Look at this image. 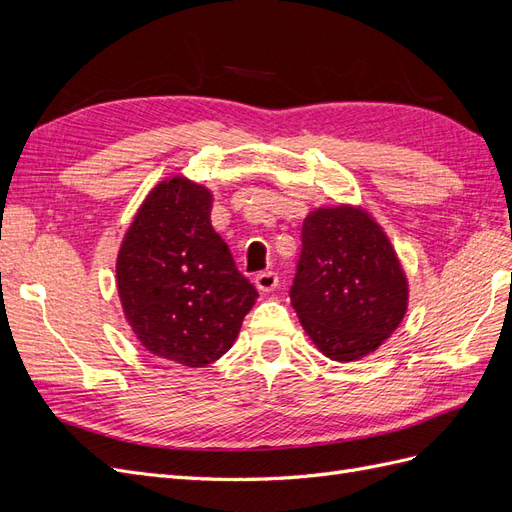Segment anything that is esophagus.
Wrapping results in <instances>:
<instances>
[{
    "mask_svg": "<svg viewBox=\"0 0 512 512\" xmlns=\"http://www.w3.org/2000/svg\"><path fill=\"white\" fill-rule=\"evenodd\" d=\"M254 284L260 292H271L277 288V284H280V277H277L275 271H262L254 277Z\"/></svg>",
    "mask_w": 512,
    "mask_h": 512,
    "instance_id": "1",
    "label": "esophagus"
}]
</instances>
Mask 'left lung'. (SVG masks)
Listing matches in <instances>:
<instances>
[{
	"label": "left lung",
	"instance_id": "obj_1",
	"mask_svg": "<svg viewBox=\"0 0 512 512\" xmlns=\"http://www.w3.org/2000/svg\"><path fill=\"white\" fill-rule=\"evenodd\" d=\"M301 243L290 299L305 333L333 361L374 352L408 307V280L389 237L363 209L339 205L309 213Z\"/></svg>",
	"mask_w": 512,
	"mask_h": 512
}]
</instances>
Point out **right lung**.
I'll list each match as a JSON object with an SVG mask.
<instances>
[{
    "label": "right lung",
    "mask_w": 512,
    "mask_h": 512,
    "mask_svg": "<svg viewBox=\"0 0 512 512\" xmlns=\"http://www.w3.org/2000/svg\"><path fill=\"white\" fill-rule=\"evenodd\" d=\"M211 192L185 177L158 183L117 256V290L151 354L207 367L230 350L258 292L211 226Z\"/></svg>",
    "instance_id": "right-lung-1"
}]
</instances>
